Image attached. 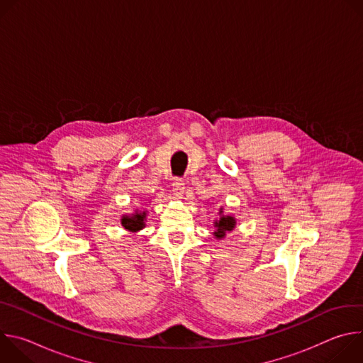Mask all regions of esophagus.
<instances>
[{
	"mask_svg": "<svg viewBox=\"0 0 363 363\" xmlns=\"http://www.w3.org/2000/svg\"><path fill=\"white\" fill-rule=\"evenodd\" d=\"M172 189H174V195L177 198H182L184 189H185V182L182 179H175L172 184Z\"/></svg>",
	"mask_w": 363,
	"mask_h": 363,
	"instance_id": "34e87169",
	"label": "esophagus"
}]
</instances>
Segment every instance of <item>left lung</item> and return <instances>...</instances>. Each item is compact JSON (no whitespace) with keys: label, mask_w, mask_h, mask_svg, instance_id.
Segmentation results:
<instances>
[{"label":"left lung","mask_w":363,"mask_h":363,"mask_svg":"<svg viewBox=\"0 0 363 363\" xmlns=\"http://www.w3.org/2000/svg\"><path fill=\"white\" fill-rule=\"evenodd\" d=\"M235 224H237L235 218L233 216H224L223 208H221L220 210V220H216V223H214V228H216L214 235L217 238H224L227 233L234 230Z\"/></svg>","instance_id":"obj_1"}]
</instances>
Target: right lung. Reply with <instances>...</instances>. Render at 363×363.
I'll return each instance as SVG.
<instances>
[{
    "label": "right lung",
    "mask_w": 363,
    "mask_h": 363,
    "mask_svg": "<svg viewBox=\"0 0 363 363\" xmlns=\"http://www.w3.org/2000/svg\"><path fill=\"white\" fill-rule=\"evenodd\" d=\"M145 220H146V211H135L130 216H123L121 223L122 227L130 233H138L145 227Z\"/></svg>",
    "instance_id": "1"
}]
</instances>
